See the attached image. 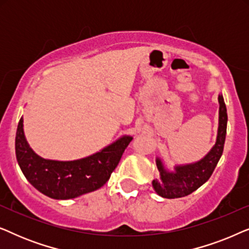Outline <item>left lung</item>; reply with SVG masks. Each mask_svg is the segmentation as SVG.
Segmentation results:
<instances>
[{
    "mask_svg": "<svg viewBox=\"0 0 249 249\" xmlns=\"http://www.w3.org/2000/svg\"><path fill=\"white\" fill-rule=\"evenodd\" d=\"M219 128H217L216 142L211 151L199 161L189 164L176 165L173 171H170L163 164L162 160L156 158V166L160 172V178L153 180V188L158 195L164 198H179L185 197L200 186L204 185L215 169L223 153V146L227 135L228 114L222 94H219Z\"/></svg>",
    "mask_w": 249,
    "mask_h": 249,
    "instance_id": "8db88e82",
    "label": "left lung"
}]
</instances>
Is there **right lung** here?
Listing matches in <instances>:
<instances>
[{
    "instance_id": "obj_1",
    "label": "right lung",
    "mask_w": 249,
    "mask_h": 249,
    "mask_svg": "<svg viewBox=\"0 0 249 249\" xmlns=\"http://www.w3.org/2000/svg\"><path fill=\"white\" fill-rule=\"evenodd\" d=\"M131 141V136H122L100 152L73 161L47 160L30 148L21 118L16 135V156L26 179L38 192L54 199H70L101 188Z\"/></svg>"
}]
</instances>
